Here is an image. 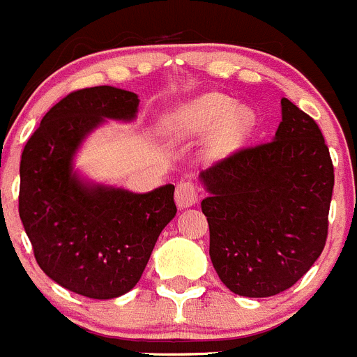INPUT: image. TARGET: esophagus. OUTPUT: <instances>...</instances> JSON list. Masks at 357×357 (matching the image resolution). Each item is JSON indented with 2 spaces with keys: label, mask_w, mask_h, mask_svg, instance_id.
Here are the masks:
<instances>
[{
  "label": "esophagus",
  "mask_w": 357,
  "mask_h": 357,
  "mask_svg": "<svg viewBox=\"0 0 357 357\" xmlns=\"http://www.w3.org/2000/svg\"><path fill=\"white\" fill-rule=\"evenodd\" d=\"M197 201V187L196 183L190 181V179H181V181L176 185V204L179 208H187L196 204Z\"/></svg>",
  "instance_id": "obj_1"
}]
</instances>
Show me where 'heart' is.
Returning a JSON list of instances; mask_svg holds the SVG:
<instances>
[{
	"mask_svg": "<svg viewBox=\"0 0 357 357\" xmlns=\"http://www.w3.org/2000/svg\"><path fill=\"white\" fill-rule=\"evenodd\" d=\"M253 126V114L246 107H231L221 95H204L167 114L161 127L172 138H192L213 131L212 153L228 154L243 144Z\"/></svg>",
	"mask_w": 357,
	"mask_h": 357,
	"instance_id": "1",
	"label": "heart"
}]
</instances>
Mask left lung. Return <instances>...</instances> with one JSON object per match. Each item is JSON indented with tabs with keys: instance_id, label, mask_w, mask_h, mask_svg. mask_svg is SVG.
Listing matches in <instances>:
<instances>
[{
	"instance_id": "left-lung-1",
	"label": "left lung",
	"mask_w": 357,
	"mask_h": 357,
	"mask_svg": "<svg viewBox=\"0 0 357 357\" xmlns=\"http://www.w3.org/2000/svg\"><path fill=\"white\" fill-rule=\"evenodd\" d=\"M275 140L237 149L201 172L210 259L230 291L250 298L294 286L321 255L334 167L320 127L282 98Z\"/></svg>"
}]
</instances>
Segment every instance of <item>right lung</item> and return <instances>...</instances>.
Segmentation results:
<instances>
[{"instance_id": "1", "label": "right lung", "mask_w": 357, "mask_h": 357, "mask_svg": "<svg viewBox=\"0 0 357 357\" xmlns=\"http://www.w3.org/2000/svg\"><path fill=\"white\" fill-rule=\"evenodd\" d=\"M138 97L95 86L71 91L43 116L21 154L20 217L33 257L59 286L116 298L138 284L161 230L176 215L174 185L149 194L86 187L71 160L104 119H135Z\"/></svg>"}]
</instances>
